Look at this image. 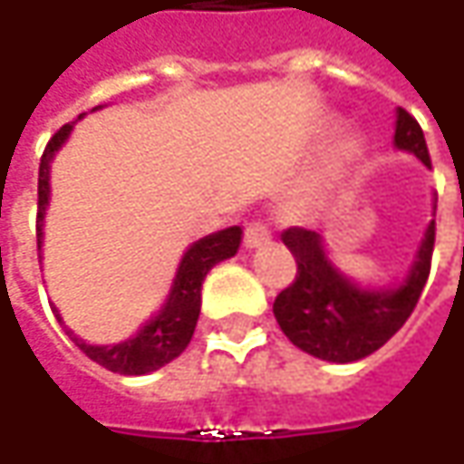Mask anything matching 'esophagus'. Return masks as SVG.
<instances>
[{"mask_svg": "<svg viewBox=\"0 0 464 464\" xmlns=\"http://www.w3.org/2000/svg\"><path fill=\"white\" fill-rule=\"evenodd\" d=\"M266 242H271V229H268V224L250 222L245 227V245H247V247H260V245H266Z\"/></svg>", "mask_w": 464, "mask_h": 464, "instance_id": "34e87169", "label": "esophagus"}]
</instances>
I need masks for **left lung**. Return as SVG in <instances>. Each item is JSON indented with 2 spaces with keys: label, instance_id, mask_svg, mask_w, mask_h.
I'll return each instance as SVG.
<instances>
[{
  "label": "left lung",
  "instance_id": "8db88e82",
  "mask_svg": "<svg viewBox=\"0 0 464 464\" xmlns=\"http://www.w3.org/2000/svg\"><path fill=\"white\" fill-rule=\"evenodd\" d=\"M395 147L431 165L419 121L405 108H398ZM281 240L295 256L296 276L274 302L276 323L296 348L325 362L348 364L382 348L416 310L431 274L437 222L426 229L411 276L392 292L362 289L341 276L330 266L320 235L312 229L289 227L281 232Z\"/></svg>",
  "mask_w": 464,
  "mask_h": 464
}]
</instances>
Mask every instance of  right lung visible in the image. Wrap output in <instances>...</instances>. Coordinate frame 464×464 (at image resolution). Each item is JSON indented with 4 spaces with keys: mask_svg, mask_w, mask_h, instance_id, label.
Segmentation results:
<instances>
[{
    "mask_svg": "<svg viewBox=\"0 0 464 464\" xmlns=\"http://www.w3.org/2000/svg\"><path fill=\"white\" fill-rule=\"evenodd\" d=\"M69 131H72V123L62 126L48 139L44 157H41V168H38V224H35L38 250H41V237H44L41 227H44L45 204H48V169H51L53 154L62 147ZM240 235V227H229V229H222L217 235H208L196 245H190V250L180 260L178 278H175V286L169 292L165 310L139 330L136 338H129L118 346H87L72 330H66V333L80 346L82 353H87L92 362H98L100 366L118 372V374H150L154 369L169 364L175 356H180L186 351L190 338H193L196 320L201 312V284H204L206 274L219 260L232 258L237 253ZM56 317H59V312H56Z\"/></svg>",
    "mask_w": 464,
    "mask_h": 464,
    "instance_id": "add662e5",
    "label": "right lung"
}]
</instances>
